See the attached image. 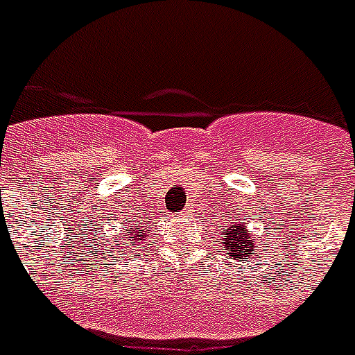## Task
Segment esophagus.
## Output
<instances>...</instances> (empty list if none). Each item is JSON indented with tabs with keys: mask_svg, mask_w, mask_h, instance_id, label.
<instances>
[{
	"mask_svg": "<svg viewBox=\"0 0 355 355\" xmlns=\"http://www.w3.org/2000/svg\"><path fill=\"white\" fill-rule=\"evenodd\" d=\"M184 214H190V211H184Z\"/></svg>",
	"mask_w": 355,
	"mask_h": 355,
	"instance_id": "1",
	"label": "esophagus"
}]
</instances>
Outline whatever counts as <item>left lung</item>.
Returning <instances> with one entry per match:
<instances>
[{
	"instance_id": "left-lung-1",
	"label": "left lung",
	"mask_w": 355,
	"mask_h": 355,
	"mask_svg": "<svg viewBox=\"0 0 355 355\" xmlns=\"http://www.w3.org/2000/svg\"><path fill=\"white\" fill-rule=\"evenodd\" d=\"M220 239H222V250L227 252V256L237 261H248L250 254L258 246L256 237H252L246 224H243L241 220L227 227V231L222 233Z\"/></svg>"
}]
</instances>
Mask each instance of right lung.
<instances>
[{
	"instance_id": "obj_1",
	"label": "right lung",
	"mask_w": 355,
	"mask_h": 355,
	"mask_svg": "<svg viewBox=\"0 0 355 355\" xmlns=\"http://www.w3.org/2000/svg\"><path fill=\"white\" fill-rule=\"evenodd\" d=\"M150 230L144 224H139V222H133V224L128 225V230L124 233V248L125 250H133V248H141L144 246V241L148 237Z\"/></svg>"
}]
</instances>
